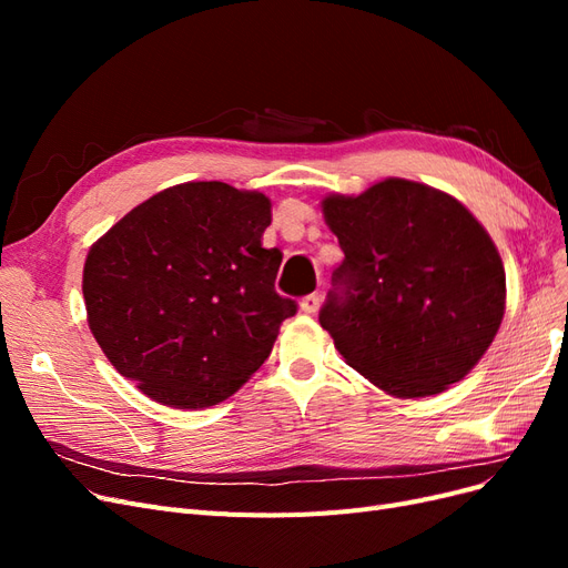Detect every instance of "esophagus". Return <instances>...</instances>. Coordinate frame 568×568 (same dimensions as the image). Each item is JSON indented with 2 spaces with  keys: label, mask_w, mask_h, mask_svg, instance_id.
I'll return each instance as SVG.
<instances>
[{
  "label": "esophagus",
  "mask_w": 568,
  "mask_h": 568,
  "mask_svg": "<svg viewBox=\"0 0 568 568\" xmlns=\"http://www.w3.org/2000/svg\"><path fill=\"white\" fill-rule=\"evenodd\" d=\"M320 294H307V296H303L301 298V311L303 313H307V315H313V313H317L320 311Z\"/></svg>",
  "instance_id": "obj_1"
}]
</instances>
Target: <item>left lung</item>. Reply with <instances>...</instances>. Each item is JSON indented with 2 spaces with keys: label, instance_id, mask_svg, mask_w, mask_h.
Returning a JSON list of instances; mask_svg holds the SVG:
<instances>
[{
  "label": "left lung",
  "instance_id": "obj_1",
  "mask_svg": "<svg viewBox=\"0 0 568 568\" xmlns=\"http://www.w3.org/2000/svg\"><path fill=\"white\" fill-rule=\"evenodd\" d=\"M343 263L320 324L346 363L395 398L464 379L505 315V267L464 205L390 178L359 196H326Z\"/></svg>",
  "mask_w": 568,
  "mask_h": 568
}]
</instances>
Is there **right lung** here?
I'll return each instance as SVG.
<instances>
[{
  "label": "right lung",
  "instance_id": "obj_1",
  "mask_svg": "<svg viewBox=\"0 0 568 568\" xmlns=\"http://www.w3.org/2000/svg\"><path fill=\"white\" fill-rule=\"evenodd\" d=\"M270 199L225 182H186L151 196L90 248L88 322L109 363L168 407L201 409L242 388L296 315L263 248Z\"/></svg>",
  "mask_w": 568,
  "mask_h": 568
}]
</instances>
